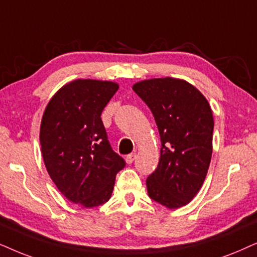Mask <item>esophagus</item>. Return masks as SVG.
<instances>
[{
    "mask_svg": "<svg viewBox=\"0 0 257 257\" xmlns=\"http://www.w3.org/2000/svg\"><path fill=\"white\" fill-rule=\"evenodd\" d=\"M135 159H136V154H129V155H126L125 157V162L128 164H132L135 161Z\"/></svg>",
    "mask_w": 257,
    "mask_h": 257,
    "instance_id": "34e87169",
    "label": "esophagus"
}]
</instances>
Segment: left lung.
Instances as JSON below:
<instances>
[{"mask_svg": "<svg viewBox=\"0 0 257 257\" xmlns=\"http://www.w3.org/2000/svg\"><path fill=\"white\" fill-rule=\"evenodd\" d=\"M146 102L161 139L159 166L147 179L150 198L169 208L186 206L201 189L213 154V111L189 82L150 78L133 85Z\"/></svg>", "mask_w": 257, "mask_h": 257, "instance_id": "obj_1", "label": "left lung"}]
</instances>
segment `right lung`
I'll list each match as a JSON object with an SVG mask.
<instances>
[{
  "instance_id": "obj_1",
  "label": "right lung",
  "mask_w": 257,
  "mask_h": 257,
  "mask_svg": "<svg viewBox=\"0 0 257 257\" xmlns=\"http://www.w3.org/2000/svg\"><path fill=\"white\" fill-rule=\"evenodd\" d=\"M117 89L116 82L78 78L59 89L43 112L40 142L47 172L57 189L81 207L107 202L116 174L125 166L109 145L101 119Z\"/></svg>"
}]
</instances>
